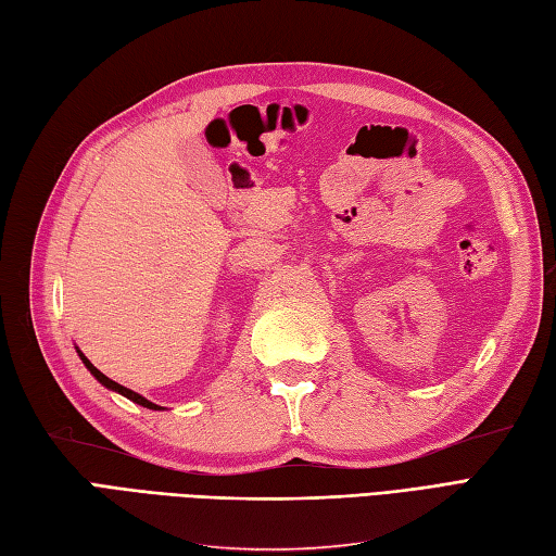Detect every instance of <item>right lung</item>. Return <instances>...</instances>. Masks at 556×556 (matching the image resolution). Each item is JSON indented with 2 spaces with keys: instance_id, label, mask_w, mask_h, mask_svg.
<instances>
[{
  "instance_id": "1",
  "label": "right lung",
  "mask_w": 556,
  "mask_h": 556,
  "mask_svg": "<svg viewBox=\"0 0 556 556\" xmlns=\"http://www.w3.org/2000/svg\"><path fill=\"white\" fill-rule=\"evenodd\" d=\"M80 357H83V363H85V367L89 369V371H92L94 374V379L99 381V383H103V386H106V389H111V391H118L121 395H125V397H130L132 400V403H137V405H141V407H147V409H161L159 405H153L151 403V400H147V397H141L139 393H135V391H130V389H125V386H121V383H115L113 379H109L106 377V374H101L92 363H89V359L80 353Z\"/></svg>"
}]
</instances>
